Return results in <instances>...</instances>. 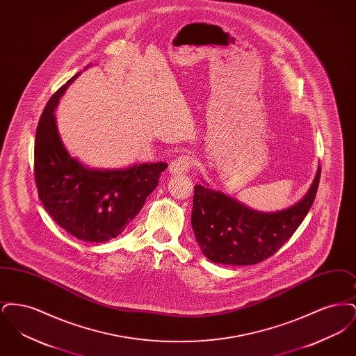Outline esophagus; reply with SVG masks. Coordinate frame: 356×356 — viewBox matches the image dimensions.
Wrapping results in <instances>:
<instances>
[{
	"mask_svg": "<svg viewBox=\"0 0 356 356\" xmlns=\"http://www.w3.org/2000/svg\"><path fill=\"white\" fill-rule=\"evenodd\" d=\"M193 167V157L189 154H181L176 157L170 165V175H183Z\"/></svg>",
	"mask_w": 356,
	"mask_h": 356,
	"instance_id": "esophagus-1",
	"label": "esophagus"
}]
</instances>
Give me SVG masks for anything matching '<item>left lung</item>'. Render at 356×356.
Returning <instances> with one entry per match:
<instances>
[{"label": "left lung", "mask_w": 356, "mask_h": 356, "mask_svg": "<svg viewBox=\"0 0 356 356\" xmlns=\"http://www.w3.org/2000/svg\"><path fill=\"white\" fill-rule=\"evenodd\" d=\"M319 180L321 165L305 197L276 212L256 211L220 191L195 186L191 222L204 256L229 266H252L266 260L305 220Z\"/></svg>", "instance_id": "8db88e82"}]
</instances>
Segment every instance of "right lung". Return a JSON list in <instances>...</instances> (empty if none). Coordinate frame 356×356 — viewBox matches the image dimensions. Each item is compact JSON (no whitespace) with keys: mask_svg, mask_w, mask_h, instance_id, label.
<instances>
[{"mask_svg":"<svg viewBox=\"0 0 356 356\" xmlns=\"http://www.w3.org/2000/svg\"><path fill=\"white\" fill-rule=\"evenodd\" d=\"M80 73L47 104L35 132L34 177L45 211L61 228L84 241L119 236L159 184L167 163H141L119 170L89 168L70 156L57 131L54 109Z\"/></svg>","mask_w":356,"mask_h":356,"instance_id":"right-lung-1","label":"right lung"}]
</instances>
